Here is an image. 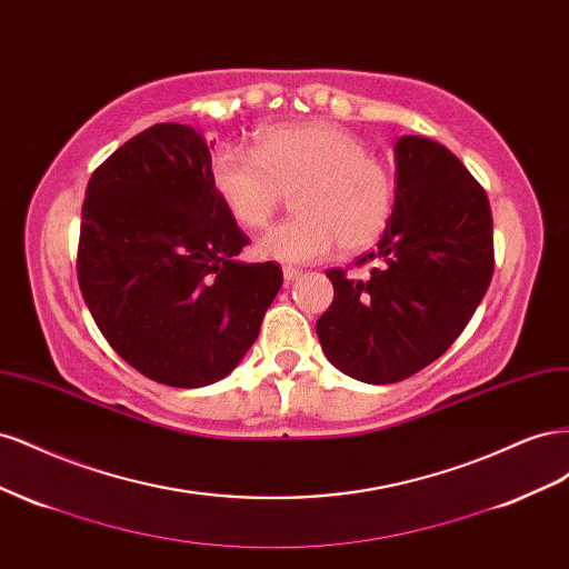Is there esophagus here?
Masks as SVG:
<instances>
[{
	"mask_svg": "<svg viewBox=\"0 0 569 569\" xmlns=\"http://www.w3.org/2000/svg\"><path fill=\"white\" fill-rule=\"evenodd\" d=\"M282 274H284L287 282H295V280L301 278V270H299V268H284Z\"/></svg>",
	"mask_w": 569,
	"mask_h": 569,
	"instance_id": "1",
	"label": "esophagus"
}]
</instances>
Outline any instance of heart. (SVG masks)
I'll return each instance as SVG.
<instances>
[{
	"instance_id": "b5f03b06",
	"label": "heart",
	"mask_w": 569,
	"mask_h": 569,
	"mask_svg": "<svg viewBox=\"0 0 569 569\" xmlns=\"http://www.w3.org/2000/svg\"><path fill=\"white\" fill-rule=\"evenodd\" d=\"M216 197L244 228H266L287 192L295 211L266 232L258 256L278 263H313L335 247L356 253L387 230L396 180L389 166L368 153L358 134L325 120L268 126L256 134L253 151L222 147L209 168Z\"/></svg>"
}]
</instances>
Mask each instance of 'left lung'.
Listing matches in <instances>:
<instances>
[{
	"instance_id": "obj_1",
	"label": "left lung",
	"mask_w": 569,
	"mask_h": 569,
	"mask_svg": "<svg viewBox=\"0 0 569 569\" xmlns=\"http://www.w3.org/2000/svg\"><path fill=\"white\" fill-rule=\"evenodd\" d=\"M396 201L366 278L327 270L335 301L316 332L330 363L368 385H391L437 360L470 322L493 274L487 192L443 144L396 142Z\"/></svg>"
}]
</instances>
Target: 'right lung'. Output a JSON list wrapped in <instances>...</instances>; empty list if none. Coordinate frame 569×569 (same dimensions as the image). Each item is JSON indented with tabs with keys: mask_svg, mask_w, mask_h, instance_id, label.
I'll use <instances>...</instances> for the list:
<instances>
[{
	"mask_svg": "<svg viewBox=\"0 0 569 569\" xmlns=\"http://www.w3.org/2000/svg\"><path fill=\"white\" fill-rule=\"evenodd\" d=\"M209 168L199 130L157 123L94 170L82 203L78 282L97 327L137 372L180 389L228 377L282 287L280 263L237 261L249 237Z\"/></svg>",
	"mask_w": 569,
	"mask_h": 569,
	"instance_id": "add662e5",
	"label": "right lung"
}]
</instances>
